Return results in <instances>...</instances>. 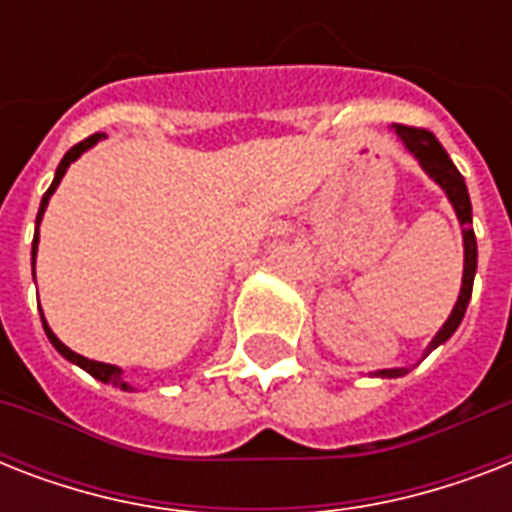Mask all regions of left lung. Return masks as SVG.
Listing matches in <instances>:
<instances>
[{"label": "left lung", "instance_id": "left-lung-1", "mask_svg": "<svg viewBox=\"0 0 512 512\" xmlns=\"http://www.w3.org/2000/svg\"><path fill=\"white\" fill-rule=\"evenodd\" d=\"M396 127V135L404 140V146L412 151L417 159H420L422 170L428 172L433 180H436L441 188L446 191L449 201L457 209V217L462 223V239H465V273H462V289L460 297H457V305H454L452 316L446 319V324L438 329V335L430 342L428 353L433 348H438L441 342H446L454 335V329L460 327L462 316L468 311L470 295H473V279H476V265H478V249H476V233H473V215H470V196L468 185H465V177L460 175V170L454 167V162L449 159V154L444 151V146L438 143L436 135L425 127H409V124H393ZM380 377H398L404 374V369H382L377 372Z\"/></svg>", "mask_w": 512, "mask_h": 512}]
</instances>
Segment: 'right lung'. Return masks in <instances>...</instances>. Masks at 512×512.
<instances>
[{
	"instance_id": "right-lung-1",
	"label": "right lung",
	"mask_w": 512,
	"mask_h": 512,
	"mask_svg": "<svg viewBox=\"0 0 512 512\" xmlns=\"http://www.w3.org/2000/svg\"><path fill=\"white\" fill-rule=\"evenodd\" d=\"M100 138H106V135H100V132H95V135H90V138H84L82 143H76L74 148H68V154L63 156V159H60L58 172H55V180H52V185H50V188H47V193H44V196H42V207H39V215H36V233H34V247H31V260H34V257H36V244H39V220H42L44 209H47V201H50V196H52V193H55V188H58L60 177L66 175L68 164L74 162V159H79V156H82L84 151H87V148H90V146H95V143H98ZM42 324H44V332H47V337H50V342H52V345H55V350H58L60 356H66L68 361H74V364L82 366L84 372H90L92 377H95V380L111 382V385H116V388L130 390V385H127V382L122 380V369H119V366L100 364V361H90V358L79 356V353H74V350H71V348H66V345H63V342H60L58 337L52 335V329L47 327V321L42 319Z\"/></svg>"
}]
</instances>
